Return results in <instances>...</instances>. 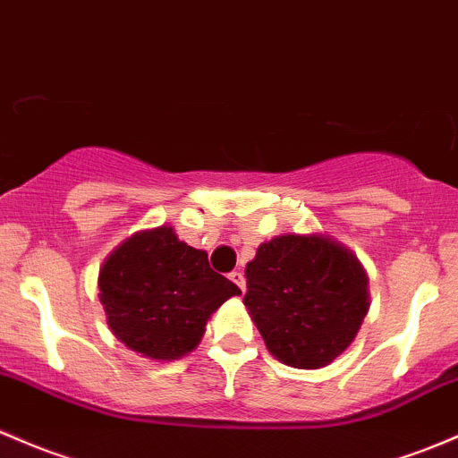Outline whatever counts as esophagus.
Listing matches in <instances>:
<instances>
[{
  "mask_svg": "<svg viewBox=\"0 0 458 458\" xmlns=\"http://www.w3.org/2000/svg\"><path fill=\"white\" fill-rule=\"evenodd\" d=\"M228 278H230V281L234 283V285L239 287V290L245 292V276H243L242 272H239V269H234V272H230V274H228Z\"/></svg>",
  "mask_w": 458,
  "mask_h": 458,
  "instance_id": "34e87169",
  "label": "esophagus"
}]
</instances>
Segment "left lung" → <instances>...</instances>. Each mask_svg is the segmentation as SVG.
I'll return each instance as SVG.
<instances>
[{
	"mask_svg": "<svg viewBox=\"0 0 458 458\" xmlns=\"http://www.w3.org/2000/svg\"><path fill=\"white\" fill-rule=\"evenodd\" d=\"M243 305L269 353L293 369H322L349 349L369 314L360 259L322 233L263 242L245 266Z\"/></svg>",
	"mask_w": 458,
	"mask_h": 458,
	"instance_id": "left-lung-1",
	"label": "left lung"
}]
</instances>
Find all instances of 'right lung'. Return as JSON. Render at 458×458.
Masks as SVG:
<instances>
[{"instance_id": "right-lung-1", "label": "right lung", "mask_w": 458, "mask_h": 458, "mask_svg": "<svg viewBox=\"0 0 458 458\" xmlns=\"http://www.w3.org/2000/svg\"><path fill=\"white\" fill-rule=\"evenodd\" d=\"M98 292L115 338L156 362L195 351L210 316L242 293L166 224L124 239L100 267Z\"/></svg>"}]
</instances>
